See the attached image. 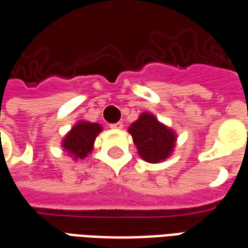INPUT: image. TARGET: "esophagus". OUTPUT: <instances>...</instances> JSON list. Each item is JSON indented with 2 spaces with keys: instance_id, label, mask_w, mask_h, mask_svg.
Wrapping results in <instances>:
<instances>
[{
  "instance_id": "esophagus-1",
  "label": "esophagus",
  "mask_w": 248,
  "mask_h": 248,
  "mask_svg": "<svg viewBox=\"0 0 248 248\" xmlns=\"http://www.w3.org/2000/svg\"><path fill=\"white\" fill-rule=\"evenodd\" d=\"M108 126H110V129L119 130V129H122V126H124V124H122V122H115V124H108Z\"/></svg>"
}]
</instances>
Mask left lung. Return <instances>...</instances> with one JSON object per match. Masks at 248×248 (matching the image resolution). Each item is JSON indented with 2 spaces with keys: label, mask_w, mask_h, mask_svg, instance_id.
<instances>
[{
  "label": "left lung",
  "mask_w": 248,
  "mask_h": 248,
  "mask_svg": "<svg viewBox=\"0 0 248 248\" xmlns=\"http://www.w3.org/2000/svg\"><path fill=\"white\" fill-rule=\"evenodd\" d=\"M140 155L147 162L156 163L166 159L174 149L175 135L165 124H159L154 115L142 114L129 127Z\"/></svg>",
  "instance_id": "left-lung-1"
}]
</instances>
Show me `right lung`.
I'll return each mask as SVG.
<instances>
[{"mask_svg":"<svg viewBox=\"0 0 248 248\" xmlns=\"http://www.w3.org/2000/svg\"><path fill=\"white\" fill-rule=\"evenodd\" d=\"M99 131H101L99 124L79 122L66 135L62 146L66 151L74 154L76 158L83 159L93 150V143Z\"/></svg>","mask_w":248,"mask_h":248,"instance_id":"obj_1","label":"right lung"}]
</instances>
